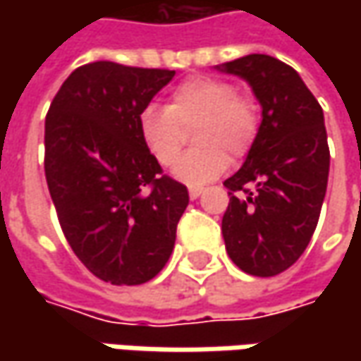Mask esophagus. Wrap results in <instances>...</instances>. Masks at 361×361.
<instances>
[{
	"label": "esophagus",
	"instance_id": "esophagus-1",
	"mask_svg": "<svg viewBox=\"0 0 361 361\" xmlns=\"http://www.w3.org/2000/svg\"><path fill=\"white\" fill-rule=\"evenodd\" d=\"M201 195H202L201 187H190V188H188V197H190V199H199Z\"/></svg>",
	"mask_w": 361,
	"mask_h": 361
}]
</instances>
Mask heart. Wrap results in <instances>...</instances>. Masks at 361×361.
<instances>
[{"label":"heart","mask_w":361,"mask_h":361,"mask_svg":"<svg viewBox=\"0 0 361 361\" xmlns=\"http://www.w3.org/2000/svg\"><path fill=\"white\" fill-rule=\"evenodd\" d=\"M192 131L195 150L174 164L173 174L187 185H204L225 173L231 159L249 154L261 128L259 102L237 92L229 80L192 76L171 94L169 106L148 104L138 114V132L150 157L171 166Z\"/></svg>","instance_id":"b5f03b06"}]
</instances>
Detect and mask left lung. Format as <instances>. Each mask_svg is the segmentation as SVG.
Listing matches in <instances>:
<instances>
[{
    "label": "left lung",
    "mask_w": 361,
    "mask_h": 361,
    "mask_svg": "<svg viewBox=\"0 0 361 361\" xmlns=\"http://www.w3.org/2000/svg\"><path fill=\"white\" fill-rule=\"evenodd\" d=\"M243 78L261 104V128L243 166L223 185V239L245 273L273 277L312 241L329 174L324 110L299 74L277 58L249 54L216 66Z\"/></svg>",
    "instance_id": "obj_1"
}]
</instances>
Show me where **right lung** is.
Segmentation results:
<instances>
[{
  "mask_svg": "<svg viewBox=\"0 0 361 361\" xmlns=\"http://www.w3.org/2000/svg\"><path fill=\"white\" fill-rule=\"evenodd\" d=\"M174 70L92 62L76 68L46 116V180L72 251L112 285L150 281L174 249L188 204L138 132V114Z\"/></svg>",
  "mask_w": 361,
  "mask_h": 361,
  "instance_id": "right-lung-1",
  "label": "right lung"
}]
</instances>
